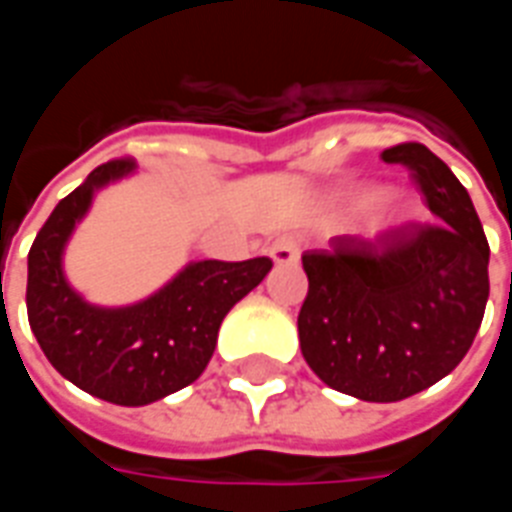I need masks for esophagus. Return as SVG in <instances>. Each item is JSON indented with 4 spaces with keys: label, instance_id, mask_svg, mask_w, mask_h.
<instances>
[{
    "label": "esophagus",
    "instance_id": "obj_1",
    "mask_svg": "<svg viewBox=\"0 0 512 512\" xmlns=\"http://www.w3.org/2000/svg\"><path fill=\"white\" fill-rule=\"evenodd\" d=\"M268 257L279 266H293L299 263V241L293 235H279L274 244L268 246Z\"/></svg>",
    "mask_w": 512,
    "mask_h": 512
}]
</instances>
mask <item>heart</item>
I'll return each instance as SVG.
<instances>
[{
	"mask_svg": "<svg viewBox=\"0 0 512 512\" xmlns=\"http://www.w3.org/2000/svg\"><path fill=\"white\" fill-rule=\"evenodd\" d=\"M337 211L343 216L365 213V219L373 230H395L414 216V205L400 191H386L381 186L365 183V186L343 191L337 200Z\"/></svg>",
	"mask_w": 512,
	"mask_h": 512,
	"instance_id": "1",
	"label": "heart"
}]
</instances>
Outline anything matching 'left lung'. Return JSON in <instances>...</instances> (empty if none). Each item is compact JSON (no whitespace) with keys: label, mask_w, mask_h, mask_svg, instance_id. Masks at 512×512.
<instances>
[{"label":"left lung","mask_w":512,"mask_h":512,"mask_svg":"<svg viewBox=\"0 0 512 512\" xmlns=\"http://www.w3.org/2000/svg\"><path fill=\"white\" fill-rule=\"evenodd\" d=\"M381 158L414 169L439 222L376 241L340 235L301 257V354L323 384L367 403L406 400L461 365L483 323L491 255L469 191L439 156L408 142Z\"/></svg>","instance_id":"left-lung-1"}]
</instances>
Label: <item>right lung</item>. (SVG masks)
I'll return each mask as SVG.
<instances>
[{"mask_svg": "<svg viewBox=\"0 0 512 512\" xmlns=\"http://www.w3.org/2000/svg\"><path fill=\"white\" fill-rule=\"evenodd\" d=\"M134 161L93 169L40 227L27 260V315L51 367L115 406H147L194 384L224 315L271 271L268 257L191 260L156 293L123 307L87 301L68 282L65 249L98 191L134 175Z\"/></svg>", "mask_w": 512, "mask_h": 512, "instance_id": "right-lung-1", "label": "right lung"}]
</instances>
